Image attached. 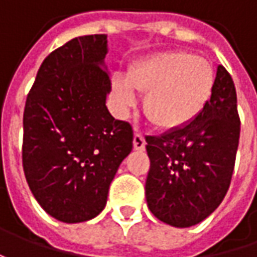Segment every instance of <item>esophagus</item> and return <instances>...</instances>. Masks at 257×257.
I'll list each match as a JSON object with an SVG mask.
<instances>
[{"mask_svg":"<svg viewBox=\"0 0 257 257\" xmlns=\"http://www.w3.org/2000/svg\"><path fill=\"white\" fill-rule=\"evenodd\" d=\"M133 146L136 150H139V152H143L144 149H146V142H144V137L142 134L136 133L134 134V139H133Z\"/></svg>","mask_w":257,"mask_h":257,"instance_id":"esophagus-1","label":"esophagus"}]
</instances>
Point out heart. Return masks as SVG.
<instances>
[{"label": "heart", "mask_w": 257, "mask_h": 257, "mask_svg": "<svg viewBox=\"0 0 257 257\" xmlns=\"http://www.w3.org/2000/svg\"><path fill=\"white\" fill-rule=\"evenodd\" d=\"M216 75L212 64L189 51H163L136 61L125 78L111 80V97L127 113L144 95V113L163 130L182 128L196 120L212 97Z\"/></svg>", "instance_id": "heart-1"}]
</instances>
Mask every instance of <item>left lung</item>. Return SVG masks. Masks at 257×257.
<instances>
[{"instance_id": "obj_1", "label": "left lung", "mask_w": 257, "mask_h": 257, "mask_svg": "<svg viewBox=\"0 0 257 257\" xmlns=\"http://www.w3.org/2000/svg\"><path fill=\"white\" fill-rule=\"evenodd\" d=\"M239 134L236 88L226 68L217 65L202 114L182 128L146 137L150 212L173 227H190L209 217L230 186Z\"/></svg>"}]
</instances>
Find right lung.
<instances>
[{
  "instance_id": "right-lung-1",
  "label": "right lung",
  "mask_w": 257,
  "mask_h": 257,
  "mask_svg": "<svg viewBox=\"0 0 257 257\" xmlns=\"http://www.w3.org/2000/svg\"><path fill=\"white\" fill-rule=\"evenodd\" d=\"M107 53L105 34L73 38L43 61L25 101V179L60 222H85L103 212L110 183L133 149L132 125L105 105Z\"/></svg>"
}]
</instances>
